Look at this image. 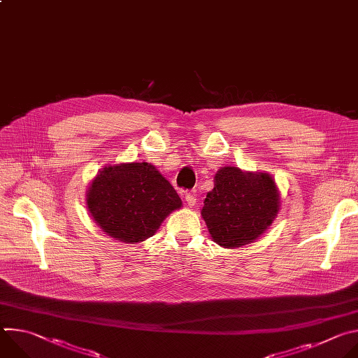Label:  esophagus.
Masks as SVG:
<instances>
[{
  "mask_svg": "<svg viewBox=\"0 0 358 358\" xmlns=\"http://www.w3.org/2000/svg\"><path fill=\"white\" fill-rule=\"evenodd\" d=\"M184 198H185V201H187V203H188L189 207H194V206H195V202H196V196H195L192 192H185Z\"/></svg>",
  "mask_w": 358,
  "mask_h": 358,
  "instance_id": "34e87169",
  "label": "esophagus"
}]
</instances>
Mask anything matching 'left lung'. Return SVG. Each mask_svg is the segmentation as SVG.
<instances>
[{"label":"left lung","mask_w":358,"mask_h":358,"mask_svg":"<svg viewBox=\"0 0 358 358\" xmlns=\"http://www.w3.org/2000/svg\"><path fill=\"white\" fill-rule=\"evenodd\" d=\"M278 211L279 194L269 174L224 167L215 174L201 214L218 245L239 248L262 235Z\"/></svg>","instance_id":"1"}]
</instances>
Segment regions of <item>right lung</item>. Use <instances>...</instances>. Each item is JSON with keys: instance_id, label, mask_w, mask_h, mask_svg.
<instances>
[{"instance_id": "1", "label": "right lung", "mask_w": 358, "mask_h": 358, "mask_svg": "<svg viewBox=\"0 0 358 358\" xmlns=\"http://www.w3.org/2000/svg\"><path fill=\"white\" fill-rule=\"evenodd\" d=\"M87 207L96 224L122 242H141L181 207L173 185L148 163L105 167L92 181Z\"/></svg>"}]
</instances>
